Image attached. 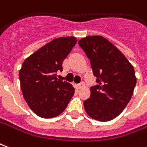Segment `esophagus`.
<instances>
[{
  "instance_id": "1",
  "label": "esophagus",
  "mask_w": 147,
  "mask_h": 147,
  "mask_svg": "<svg viewBox=\"0 0 147 147\" xmlns=\"http://www.w3.org/2000/svg\"><path fill=\"white\" fill-rule=\"evenodd\" d=\"M84 82H80V83H79V84L77 85V86H78V88L79 89H81V88H82L83 86H84Z\"/></svg>"
}]
</instances>
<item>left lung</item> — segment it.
Masks as SVG:
<instances>
[{"instance_id": "obj_1", "label": "left lung", "mask_w": 147, "mask_h": 147, "mask_svg": "<svg viewBox=\"0 0 147 147\" xmlns=\"http://www.w3.org/2000/svg\"><path fill=\"white\" fill-rule=\"evenodd\" d=\"M78 43L90 59L98 83L90 87V98L83 102L86 112L95 120H112L131 100L136 84L134 68L124 54L103 36H86Z\"/></svg>"}]
</instances>
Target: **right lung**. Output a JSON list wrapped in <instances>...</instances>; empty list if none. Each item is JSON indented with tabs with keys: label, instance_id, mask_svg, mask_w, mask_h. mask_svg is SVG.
<instances>
[{
	"label": "right lung",
	"instance_id": "obj_1",
	"mask_svg": "<svg viewBox=\"0 0 147 147\" xmlns=\"http://www.w3.org/2000/svg\"><path fill=\"white\" fill-rule=\"evenodd\" d=\"M73 36L54 39L27 57L19 71L22 92L27 104L41 118H54L65 111L75 93L68 82L57 78L74 46Z\"/></svg>",
	"mask_w": 147,
	"mask_h": 147
}]
</instances>
